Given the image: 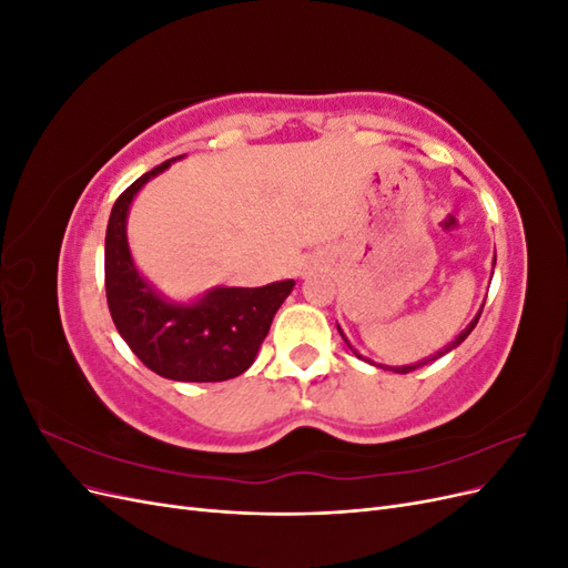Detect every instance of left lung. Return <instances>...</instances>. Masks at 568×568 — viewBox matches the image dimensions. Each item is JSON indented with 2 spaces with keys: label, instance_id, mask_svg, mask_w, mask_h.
I'll list each match as a JSON object with an SVG mask.
<instances>
[{
  "label": "left lung",
  "instance_id": "8db88e82",
  "mask_svg": "<svg viewBox=\"0 0 568 568\" xmlns=\"http://www.w3.org/2000/svg\"><path fill=\"white\" fill-rule=\"evenodd\" d=\"M493 267H495V261H493ZM486 303V301H484ZM480 311H484V307H478V313H476V317L467 324V329H462L459 332V336H455V341H450L448 343V346H445V348H440L438 353H434V355H428V357H424V359H419V363H412V365H403V367H390V365H376V363H372V359H367L365 355H359L353 346H351V341L346 338V334H343V329H341V326L336 324V329H338V334L343 336V341H346V346L359 357V359H365V363H369V365H374V367H382V369H388V372H395V374H407V372H415V369H419V367H424V365H428V363H434V359H438V357H443L445 353H450V351H455L457 346H459V343L464 341V338H467L471 332H474V326H476V322H478V317H480Z\"/></svg>",
  "mask_w": 568,
  "mask_h": 568
}]
</instances>
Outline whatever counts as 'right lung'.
<instances>
[{
    "label": "right lung",
    "instance_id": "add662e5",
    "mask_svg": "<svg viewBox=\"0 0 568 568\" xmlns=\"http://www.w3.org/2000/svg\"><path fill=\"white\" fill-rule=\"evenodd\" d=\"M184 156L134 180L113 203L106 227V298L118 334L142 363L173 382H227L244 374L261 351L294 280L267 286H215L178 303L136 270L128 244V213L142 186Z\"/></svg>",
    "mask_w": 568,
    "mask_h": 568
}]
</instances>
